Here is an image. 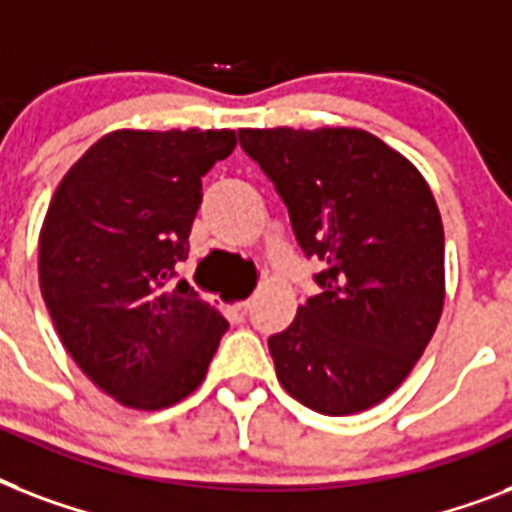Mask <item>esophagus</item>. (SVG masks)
<instances>
[{
  "mask_svg": "<svg viewBox=\"0 0 512 512\" xmlns=\"http://www.w3.org/2000/svg\"><path fill=\"white\" fill-rule=\"evenodd\" d=\"M247 313H249V303H239V305H233V308H231V316L236 321L247 319Z\"/></svg>",
  "mask_w": 512,
  "mask_h": 512,
  "instance_id": "esophagus-1",
  "label": "esophagus"
}]
</instances>
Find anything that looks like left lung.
I'll list each match as a JSON object with an SVG mask.
<instances>
[{
  "mask_svg": "<svg viewBox=\"0 0 512 512\" xmlns=\"http://www.w3.org/2000/svg\"><path fill=\"white\" fill-rule=\"evenodd\" d=\"M287 204L319 295L268 337L276 377L313 412L380 404L428 348L444 308V225L425 177L364 130H239Z\"/></svg>",
  "mask_w": 512,
  "mask_h": 512,
  "instance_id": "1",
  "label": "left lung"
}]
</instances>
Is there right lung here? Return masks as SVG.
Here are the masks:
<instances>
[{
    "mask_svg": "<svg viewBox=\"0 0 512 512\" xmlns=\"http://www.w3.org/2000/svg\"><path fill=\"white\" fill-rule=\"evenodd\" d=\"M236 148L233 130L108 132L66 172L39 233V287L79 369L132 409L199 388L228 321L177 263L201 177Z\"/></svg>",
    "mask_w": 512,
    "mask_h": 512,
    "instance_id": "right-lung-1",
    "label": "right lung"
}]
</instances>
